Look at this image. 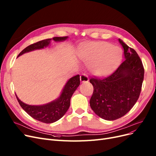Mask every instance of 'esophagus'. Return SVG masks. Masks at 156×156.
<instances>
[{"instance_id":"34e87169","label":"esophagus","mask_w":156,"mask_h":156,"mask_svg":"<svg viewBox=\"0 0 156 156\" xmlns=\"http://www.w3.org/2000/svg\"><path fill=\"white\" fill-rule=\"evenodd\" d=\"M80 81L82 83H87L89 82V77L85 74H82L80 76Z\"/></svg>"}]
</instances>
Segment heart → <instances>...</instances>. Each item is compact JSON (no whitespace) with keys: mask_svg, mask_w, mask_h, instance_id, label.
I'll return each mask as SVG.
<instances>
[{"mask_svg":"<svg viewBox=\"0 0 156 156\" xmlns=\"http://www.w3.org/2000/svg\"><path fill=\"white\" fill-rule=\"evenodd\" d=\"M79 58L90 65L91 73L96 76H106L118 67L123 58L118 46L106 42H85L80 45Z\"/></svg>","mask_w":156,"mask_h":156,"instance_id":"heart-1","label":"heart"}]
</instances>
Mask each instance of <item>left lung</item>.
<instances>
[{
  "label": "left lung",
  "instance_id": "8db88e82",
  "mask_svg": "<svg viewBox=\"0 0 156 156\" xmlns=\"http://www.w3.org/2000/svg\"><path fill=\"white\" fill-rule=\"evenodd\" d=\"M125 60L111 76L92 78L94 87L90 106L103 119L112 121L127 113L139 98L144 78V68L136 51L118 39Z\"/></svg>",
  "mask_w": 156,
  "mask_h": 156
}]
</instances>
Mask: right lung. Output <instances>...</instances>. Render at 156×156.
Instances as JSON below:
<instances>
[{
  "instance_id": "add662e5",
  "label": "right lung",
  "mask_w": 156,
  "mask_h": 156,
  "mask_svg": "<svg viewBox=\"0 0 156 156\" xmlns=\"http://www.w3.org/2000/svg\"><path fill=\"white\" fill-rule=\"evenodd\" d=\"M67 38L68 37H54L53 39L49 38L41 40V41L27 46L20 52L18 57L30 51L42 49L44 48L48 47L52 40H54L55 42H58L65 41ZM80 83V80L79 74L69 79L62 89L60 96L53 101L44 105H28L22 102L16 94V97L21 107L33 118L43 123H52L60 119L66 113L70 106L71 96L78 87Z\"/></svg>"
}]
</instances>
